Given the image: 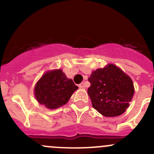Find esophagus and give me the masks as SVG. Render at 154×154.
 <instances>
[{
    "instance_id": "esophagus-1",
    "label": "esophagus",
    "mask_w": 154,
    "mask_h": 154,
    "mask_svg": "<svg viewBox=\"0 0 154 154\" xmlns=\"http://www.w3.org/2000/svg\"><path fill=\"white\" fill-rule=\"evenodd\" d=\"M79 87H80V88H85V84L83 83H81L80 84H79Z\"/></svg>"
}]
</instances>
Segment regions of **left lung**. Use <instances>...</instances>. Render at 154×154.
I'll list each match as a JSON object with an SVG mask.
<instances>
[{
    "instance_id": "obj_1",
    "label": "left lung",
    "mask_w": 154,
    "mask_h": 154,
    "mask_svg": "<svg viewBox=\"0 0 154 154\" xmlns=\"http://www.w3.org/2000/svg\"><path fill=\"white\" fill-rule=\"evenodd\" d=\"M88 94L93 108L106 117L122 115L134 94L132 80L115 65L109 64L91 73Z\"/></svg>"
}]
</instances>
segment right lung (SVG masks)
I'll return each instance as SVG.
<instances>
[{"label":"right lung","instance_id":"right-lung-1","mask_svg":"<svg viewBox=\"0 0 154 154\" xmlns=\"http://www.w3.org/2000/svg\"><path fill=\"white\" fill-rule=\"evenodd\" d=\"M78 87L68 79L62 70L48 71L35 86V95L40 104L57 109L66 104Z\"/></svg>","mask_w":154,"mask_h":154}]
</instances>
